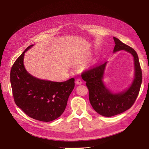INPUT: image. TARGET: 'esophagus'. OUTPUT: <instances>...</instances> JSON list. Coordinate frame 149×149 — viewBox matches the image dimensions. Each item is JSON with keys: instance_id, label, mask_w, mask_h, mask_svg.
Listing matches in <instances>:
<instances>
[{"instance_id": "obj_1", "label": "esophagus", "mask_w": 149, "mask_h": 149, "mask_svg": "<svg viewBox=\"0 0 149 149\" xmlns=\"http://www.w3.org/2000/svg\"><path fill=\"white\" fill-rule=\"evenodd\" d=\"M76 83H77L78 84H82V80L81 79H79V78H78V79H76Z\"/></svg>"}]
</instances>
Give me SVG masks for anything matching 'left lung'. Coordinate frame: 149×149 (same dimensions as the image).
Returning <instances> with one entry per match:
<instances>
[{"label":"left lung","mask_w":149,"mask_h":149,"mask_svg":"<svg viewBox=\"0 0 149 149\" xmlns=\"http://www.w3.org/2000/svg\"><path fill=\"white\" fill-rule=\"evenodd\" d=\"M114 40L116 44L114 52L124 49L134 56L135 78L130 87L124 92L116 94L106 88L102 79L107 62L89 68L81 74L89 90V99L93 108L105 117L118 115L130 109L138 96L142 81V70L136 52L118 38L114 37Z\"/></svg>","instance_id":"1"}]
</instances>
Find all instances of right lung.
I'll list each match as a JSON object with an SVG mask.
<instances>
[{
	"instance_id": "right-lung-1",
	"label": "right lung",
	"mask_w": 149,
	"mask_h": 149,
	"mask_svg": "<svg viewBox=\"0 0 149 149\" xmlns=\"http://www.w3.org/2000/svg\"><path fill=\"white\" fill-rule=\"evenodd\" d=\"M28 47L17 58L10 70V83L16 105L30 118L50 122L63 113L74 88V79L53 82L36 78L25 69L24 57Z\"/></svg>"
}]
</instances>
